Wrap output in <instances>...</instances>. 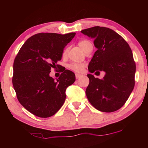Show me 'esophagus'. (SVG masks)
I'll use <instances>...</instances> for the list:
<instances>
[{"mask_svg": "<svg viewBox=\"0 0 148 148\" xmlns=\"http://www.w3.org/2000/svg\"><path fill=\"white\" fill-rule=\"evenodd\" d=\"M82 76V74H76V79H78L80 77Z\"/></svg>", "mask_w": 148, "mask_h": 148, "instance_id": "1", "label": "esophagus"}]
</instances>
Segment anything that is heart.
<instances>
[{
    "instance_id": "1",
    "label": "heart",
    "mask_w": 148,
    "mask_h": 148,
    "mask_svg": "<svg viewBox=\"0 0 148 148\" xmlns=\"http://www.w3.org/2000/svg\"><path fill=\"white\" fill-rule=\"evenodd\" d=\"M78 45L80 48H81L85 52L86 50L89 48L90 46H92L91 42L87 40H82L78 42ZM67 49H64L62 56L64 57L66 56ZM85 67L84 64L78 63V62H71L68 65V68L71 70V71L76 72H81L83 71V70Z\"/></svg>"
}]
</instances>
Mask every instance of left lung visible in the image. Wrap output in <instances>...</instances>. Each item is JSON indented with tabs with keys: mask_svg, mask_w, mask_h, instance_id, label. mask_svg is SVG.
I'll use <instances>...</instances> for the list:
<instances>
[{
	"mask_svg": "<svg viewBox=\"0 0 148 148\" xmlns=\"http://www.w3.org/2000/svg\"><path fill=\"white\" fill-rule=\"evenodd\" d=\"M81 32L94 39L97 49L89 62V71L105 72L102 79L87 74V99L99 111H116L125 104L134 87L136 64L131 49L119 34L106 27L97 26Z\"/></svg>",
	"mask_w": 148,
	"mask_h": 148,
	"instance_id": "left-lung-1",
	"label": "left lung"
}]
</instances>
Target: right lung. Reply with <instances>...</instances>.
<instances>
[{
	"label": "right lung",
	"instance_id": "add662e5",
	"mask_svg": "<svg viewBox=\"0 0 148 148\" xmlns=\"http://www.w3.org/2000/svg\"><path fill=\"white\" fill-rule=\"evenodd\" d=\"M76 33L45 32L27 39L15 58L12 84L17 99L31 114L40 117L56 114L63 105L67 87L74 83V72L65 70L57 81L49 76L59 65L64 47Z\"/></svg>",
	"mask_w": 148,
	"mask_h": 148
}]
</instances>
